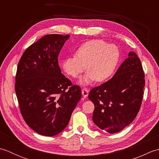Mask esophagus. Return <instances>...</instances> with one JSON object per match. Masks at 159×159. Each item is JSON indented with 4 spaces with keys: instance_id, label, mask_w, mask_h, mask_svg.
Segmentation results:
<instances>
[{
    "instance_id": "34e87169",
    "label": "esophagus",
    "mask_w": 159,
    "mask_h": 159,
    "mask_svg": "<svg viewBox=\"0 0 159 159\" xmlns=\"http://www.w3.org/2000/svg\"><path fill=\"white\" fill-rule=\"evenodd\" d=\"M82 94L84 98H86L87 97V96H88L89 91L87 89V88H86V87H84V88L82 89Z\"/></svg>"
}]
</instances>
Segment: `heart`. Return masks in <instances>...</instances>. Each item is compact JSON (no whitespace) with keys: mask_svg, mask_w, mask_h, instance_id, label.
Masks as SVG:
<instances>
[{"mask_svg":"<svg viewBox=\"0 0 159 159\" xmlns=\"http://www.w3.org/2000/svg\"><path fill=\"white\" fill-rule=\"evenodd\" d=\"M120 60V50L116 46L108 44L102 39H93L84 43L77 50L76 55L64 59L61 66L67 75L76 78L87 69L88 72L80 79L88 84L96 79L106 80L113 75Z\"/></svg>","mask_w":159,"mask_h":159,"instance_id":"obj_1","label":"heart"}]
</instances>
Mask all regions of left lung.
Here are the masks:
<instances>
[{
  "instance_id": "8db88e82",
  "label": "left lung",
  "mask_w": 159,
  "mask_h": 159,
  "mask_svg": "<svg viewBox=\"0 0 159 159\" xmlns=\"http://www.w3.org/2000/svg\"><path fill=\"white\" fill-rule=\"evenodd\" d=\"M145 74L137 54L130 52L115 75L91 89L95 109L92 120L100 129L116 133L128 126L139 113L143 97Z\"/></svg>"
}]
</instances>
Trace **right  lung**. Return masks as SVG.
<instances>
[{"label":"right lung","mask_w":159,"mask_h":159,"mask_svg":"<svg viewBox=\"0 0 159 159\" xmlns=\"http://www.w3.org/2000/svg\"><path fill=\"white\" fill-rule=\"evenodd\" d=\"M70 35L49 34L33 43L20 58L15 91L23 119L42 135L52 137L68 124L81 98L79 85L61 74L58 57Z\"/></svg>","instance_id":"1"}]
</instances>
